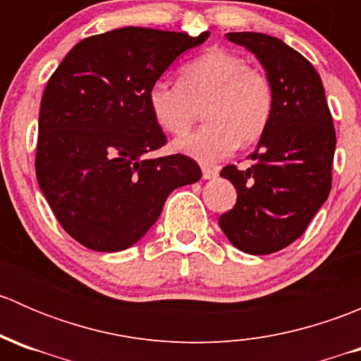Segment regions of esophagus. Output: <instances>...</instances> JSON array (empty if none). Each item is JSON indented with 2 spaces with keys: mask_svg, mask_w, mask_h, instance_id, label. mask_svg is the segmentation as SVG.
I'll use <instances>...</instances> for the list:
<instances>
[{
  "mask_svg": "<svg viewBox=\"0 0 361 361\" xmlns=\"http://www.w3.org/2000/svg\"><path fill=\"white\" fill-rule=\"evenodd\" d=\"M218 171L216 169H211V167H202V178L204 180H213V178H216Z\"/></svg>",
  "mask_w": 361,
  "mask_h": 361,
  "instance_id": "34e87169",
  "label": "esophagus"
}]
</instances>
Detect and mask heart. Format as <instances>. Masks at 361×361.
<instances>
[{"label":"heart","mask_w":361,"mask_h":361,"mask_svg":"<svg viewBox=\"0 0 361 361\" xmlns=\"http://www.w3.org/2000/svg\"><path fill=\"white\" fill-rule=\"evenodd\" d=\"M148 108L160 129L181 136L202 108L206 123L174 141V150L204 164L225 159L239 145L262 136L272 111L267 76L239 54L211 49L185 64L180 83L157 80L148 90Z\"/></svg>","instance_id":"1"}]
</instances>
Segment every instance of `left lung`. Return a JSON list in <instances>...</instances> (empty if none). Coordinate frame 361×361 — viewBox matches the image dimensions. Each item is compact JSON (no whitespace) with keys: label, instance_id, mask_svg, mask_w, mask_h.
I'll use <instances>...</instances> for the list:
<instances>
[{"label":"left lung","instance_id":"8db88e82","mask_svg":"<svg viewBox=\"0 0 361 361\" xmlns=\"http://www.w3.org/2000/svg\"><path fill=\"white\" fill-rule=\"evenodd\" d=\"M265 69L272 111L255 164L221 169L238 202L218 220L228 241L250 255H269L300 238L332 188L336 129L322 78L302 54L264 32H228Z\"/></svg>","mask_w":361,"mask_h":361}]
</instances>
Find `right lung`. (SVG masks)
<instances>
[{"mask_svg": "<svg viewBox=\"0 0 361 361\" xmlns=\"http://www.w3.org/2000/svg\"><path fill=\"white\" fill-rule=\"evenodd\" d=\"M209 32L120 27L76 43L42 97L38 185L59 224L94 251L136 245L167 195L201 180L187 155L145 159L166 145L148 90L174 59Z\"/></svg>", "mask_w": 361, "mask_h": 361, "instance_id": "add662e5", "label": "right lung"}]
</instances>
